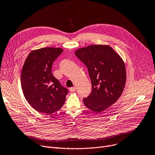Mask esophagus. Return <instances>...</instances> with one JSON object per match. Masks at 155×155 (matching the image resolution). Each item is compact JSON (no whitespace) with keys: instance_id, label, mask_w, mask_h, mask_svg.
Instances as JSON below:
<instances>
[{"instance_id":"34e87169","label":"esophagus","mask_w":155,"mask_h":155,"mask_svg":"<svg viewBox=\"0 0 155 155\" xmlns=\"http://www.w3.org/2000/svg\"><path fill=\"white\" fill-rule=\"evenodd\" d=\"M70 91H71V92H74V91H75V88L74 87H71V88H70Z\"/></svg>"}]
</instances>
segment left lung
Masks as SVG:
<instances>
[{"label":"left lung","mask_w":155,"mask_h":155,"mask_svg":"<svg viewBox=\"0 0 155 155\" xmlns=\"http://www.w3.org/2000/svg\"><path fill=\"white\" fill-rule=\"evenodd\" d=\"M75 55L88 68L91 93L84 98L88 109L101 112L118 100L124 90L127 74L125 63L108 45H92L75 51Z\"/></svg>","instance_id":"obj_1"}]
</instances>
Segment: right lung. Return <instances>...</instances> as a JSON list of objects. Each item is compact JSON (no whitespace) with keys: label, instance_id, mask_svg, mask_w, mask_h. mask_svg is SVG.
I'll list each match as a JSON object with an SVG mask.
<instances>
[{"label":"right lung","instance_id":"right-lung-1","mask_svg":"<svg viewBox=\"0 0 155 155\" xmlns=\"http://www.w3.org/2000/svg\"><path fill=\"white\" fill-rule=\"evenodd\" d=\"M63 52L60 48L45 47L31 51L21 72V86L28 104L50 115L64 105L68 90L51 73L54 61Z\"/></svg>","mask_w":155,"mask_h":155}]
</instances>
